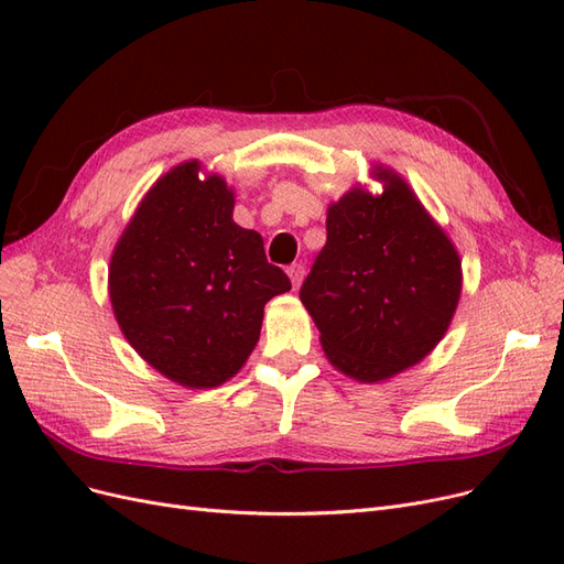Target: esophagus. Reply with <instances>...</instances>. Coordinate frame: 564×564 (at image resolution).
Returning a JSON list of instances; mask_svg holds the SVG:
<instances>
[{"label": "esophagus", "mask_w": 564, "mask_h": 564, "mask_svg": "<svg viewBox=\"0 0 564 564\" xmlns=\"http://www.w3.org/2000/svg\"><path fill=\"white\" fill-rule=\"evenodd\" d=\"M286 275H289V280H292V286L299 289L301 282H303V275H305V268H303L301 263L289 265V268H286Z\"/></svg>", "instance_id": "esophagus-1"}]
</instances>
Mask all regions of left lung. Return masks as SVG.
<instances>
[{"instance_id":"obj_1","label":"left lung","mask_w":564,"mask_h":564,"mask_svg":"<svg viewBox=\"0 0 564 564\" xmlns=\"http://www.w3.org/2000/svg\"><path fill=\"white\" fill-rule=\"evenodd\" d=\"M383 193L352 187L327 212V245L301 286L322 350L346 377L377 383L414 367L449 329L460 259L392 169Z\"/></svg>"}]
</instances>
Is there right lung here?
I'll use <instances>...</instances> for the list:
<instances>
[{
	"instance_id": "add662e5",
	"label": "right lung",
	"mask_w": 564,
	"mask_h": 564,
	"mask_svg": "<svg viewBox=\"0 0 564 564\" xmlns=\"http://www.w3.org/2000/svg\"><path fill=\"white\" fill-rule=\"evenodd\" d=\"M191 160L135 209L110 259V303L133 350L185 388H216L259 344L265 303L292 289L263 237L232 220L235 195Z\"/></svg>"
}]
</instances>
